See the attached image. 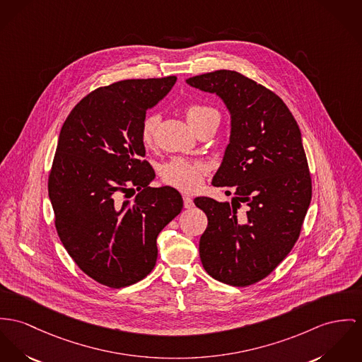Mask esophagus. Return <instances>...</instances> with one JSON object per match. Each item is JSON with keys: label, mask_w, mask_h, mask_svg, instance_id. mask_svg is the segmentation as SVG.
Here are the masks:
<instances>
[{"label": "esophagus", "mask_w": 362, "mask_h": 362, "mask_svg": "<svg viewBox=\"0 0 362 362\" xmlns=\"http://www.w3.org/2000/svg\"><path fill=\"white\" fill-rule=\"evenodd\" d=\"M183 205H185V208H193V206H194L193 198L189 197V195H185V197H183Z\"/></svg>", "instance_id": "34e87169"}]
</instances>
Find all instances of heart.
Returning a JSON list of instances; mask_svg holds the SVG:
<instances>
[{"instance_id":"1","label":"heart","mask_w":362,"mask_h":362,"mask_svg":"<svg viewBox=\"0 0 362 362\" xmlns=\"http://www.w3.org/2000/svg\"><path fill=\"white\" fill-rule=\"evenodd\" d=\"M186 118L189 124L194 128L195 131L209 119H218L219 121V114L208 106L202 105H190L186 107ZM160 124V115L158 114H150L144 118L140 129V136L141 141L146 146L153 144L157 127ZM161 177L164 183L168 186H172L180 192L185 193H193L198 190L204 182L205 177V167L199 163L189 161L182 157L172 158L168 161L167 164L161 169Z\"/></svg>"}]
</instances>
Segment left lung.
<instances>
[{"label": "left lung", "instance_id": "1", "mask_svg": "<svg viewBox=\"0 0 362 362\" xmlns=\"http://www.w3.org/2000/svg\"><path fill=\"white\" fill-rule=\"evenodd\" d=\"M186 83L216 93L231 117L230 143L212 185L234 197L195 198L208 218L199 257L211 277L248 286L267 277L299 238L311 201L300 129L279 96L237 71L216 70Z\"/></svg>", "mask_w": 362, "mask_h": 362}]
</instances>
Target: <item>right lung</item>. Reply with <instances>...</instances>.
Listing matches in <instances>:
<instances>
[{
	"mask_svg": "<svg viewBox=\"0 0 362 362\" xmlns=\"http://www.w3.org/2000/svg\"><path fill=\"white\" fill-rule=\"evenodd\" d=\"M175 83L169 76L100 86L60 129L48 179L56 231L76 264L102 285L144 279L157 262L160 231L183 208L176 189L148 186L156 173L140 136L146 110ZM135 189L132 203L120 199Z\"/></svg>",
	"mask_w": 362,
	"mask_h": 362,
	"instance_id": "1",
	"label": "right lung"
}]
</instances>
